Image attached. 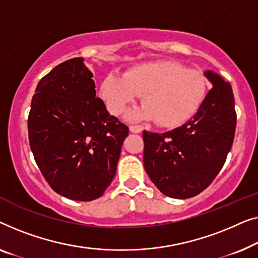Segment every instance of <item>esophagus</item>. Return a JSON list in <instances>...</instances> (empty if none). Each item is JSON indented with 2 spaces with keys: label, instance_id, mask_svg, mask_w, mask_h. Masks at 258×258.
<instances>
[{
  "label": "esophagus",
  "instance_id": "1",
  "mask_svg": "<svg viewBox=\"0 0 258 258\" xmlns=\"http://www.w3.org/2000/svg\"><path fill=\"white\" fill-rule=\"evenodd\" d=\"M130 131L133 133H140L143 131V126L140 125H131L130 126Z\"/></svg>",
  "mask_w": 258,
  "mask_h": 258
}]
</instances>
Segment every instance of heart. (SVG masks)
I'll list each match as a JSON object with an SVG mask.
<instances>
[{
  "instance_id": "b5f03b06",
  "label": "heart",
  "mask_w": 258,
  "mask_h": 258,
  "mask_svg": "<svg viewBox=\"0 0 258 258\" xmlns=\"http://www.w3.org/2000/svg\"><path fill=\"white\" fill-rule=\"evenodd\" d=\"M208 82L201 71L183 64L159 60L133 67L124 77L108 75L100 94L108 112L121 115L143 94V106L128 114L132 120H155L172 127L187 120L205 99Z\"/></svg>"
}]
</instances>
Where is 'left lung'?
Wrapping results in <instances>:
<instances>
[{"instance_id":"1","label":"left lung","mask_w":258,"mask_h":258,"mask_svg":"<svg viewBox=\"0 0 258 258\" xmlns=\"http://www.w3.org/2000/svg\"><path fill=\"white\" fill-rule=\"evenodd\" d=\"M213 88L190 120L165 133L144 131V166L166 197L188 199L205 190L227 160L236 128L233 90L207 71Z\"/></svg>"}]
</instances>
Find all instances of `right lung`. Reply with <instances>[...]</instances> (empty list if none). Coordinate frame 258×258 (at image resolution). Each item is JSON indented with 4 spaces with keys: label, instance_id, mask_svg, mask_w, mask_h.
<instances>
[{
    "label": "right lung",
    "instance_id": "obj_1",
    "mask_svg": "<svg viewBox=\"0 0 258 258\" xmlns=\"http://www.w3.org/2000/svg\"><path fill=\"white\" fill-rule=\"evenodd\" d=\"M94 88L82 57L65 60L39 81L28 117L29 144L42 175L57 194L76 201L104 194L128 136Z\"/></svg>",
    "mask_w": 258,
    "mask_h": 258
}]
</instances>
